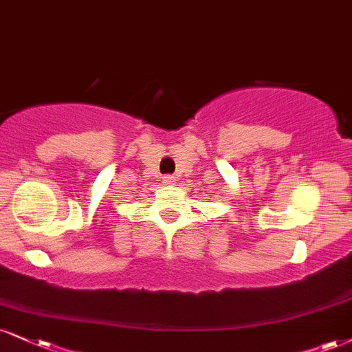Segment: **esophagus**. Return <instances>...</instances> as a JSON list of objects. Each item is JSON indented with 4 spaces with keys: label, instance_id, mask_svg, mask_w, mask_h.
<instances>
[{
    "label": "esophagus",
    "instance_id": "34e87169",
    "mask_svg": "<svg viewBox=\"0 0 352 352\" xmlns=\"http://www.w3.org/2000/svg\"><path fill=\"white\" fill-rule=\"evenodd\" d=\"M173 182H175V177H173V175H165V177H164V184L172 185Z\"/></svg>",
    "mask_w": 352,
    "mask_h": 352
}]
</instances>
